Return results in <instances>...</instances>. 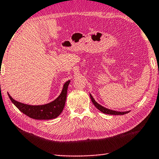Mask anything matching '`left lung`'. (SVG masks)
<instances>
[{
    "label": "left lung",
    "instance_id": "left-lung-1",
    "mask_svg": "<svg viewBox=\"0 0 159 159\" xmlns=\"http://www.w3.org/2000/svg\"><path fill=\"white\" fill-rule=\"evenodd\" d=\"M90 97L91 100H92V102L93 103L94 105L95 106L96 108L98 109H99L101 112L104 113V114H109V115H123V114H128V113L130 112V111H114V110H111V109H107V108H105V107H104L103 106H102L99 104H98V102H97L95 100V99L93 98V97L92 96V95H91L90 93Z\"/></svg>",
    "mask_w": 159,
    "mask_h": 159
}]
</instances>
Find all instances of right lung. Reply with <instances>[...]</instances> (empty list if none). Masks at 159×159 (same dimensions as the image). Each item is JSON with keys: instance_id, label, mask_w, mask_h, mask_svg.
I'll return each instance as SVG.
<instances>
[{"instance_id": "obj_1", "label": "right lung", "mask_w": 159, "mask_h": 159, "mask_svg": "<svg viewBox=\"0 0 159 159\" xmlns=\"http://www.w3.org/2000/svg\"><path fill=\"white\" fill-rule=\"evenodd\" d=\"M70 82L71 80H69L64 83L60 95L55 100L42 105H30L21 103L13 99L8 93L7 95L15 106L29 117L36 120L53 119L59 116L63 111L66 102L67 90Z\"/></svg>"}]
</instances>
